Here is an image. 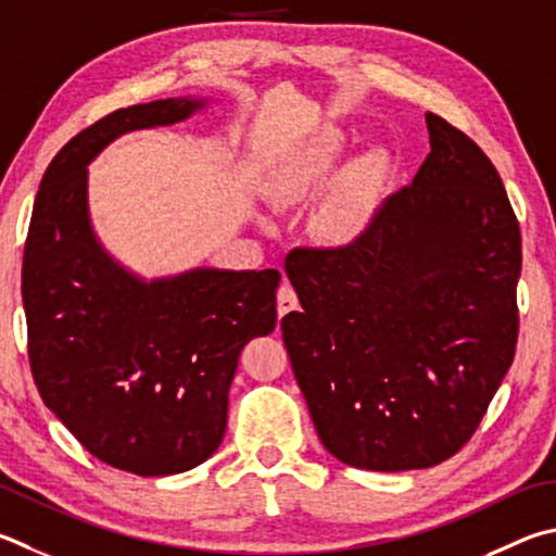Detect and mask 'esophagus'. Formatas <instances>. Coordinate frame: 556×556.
Here are the masks:
<instances>
[{
	"mask_svg": "<svg viewBox=\"0 0 556 556\" xmlns=\"http://www.w3.org/2000/svg\"><path fill=\"white\" fill-rule=\"evenodd\" d=\"M299 308V296H296V291H294V287L291 285H281L279 287V291H277V313H279V318L281 316H287L289 311H296Z\"/></svg>",
	"mask_w": 556,
	"mask_h": 556,
	"instance_id": "1",
	"label": "esophagus"
}]
</instances>
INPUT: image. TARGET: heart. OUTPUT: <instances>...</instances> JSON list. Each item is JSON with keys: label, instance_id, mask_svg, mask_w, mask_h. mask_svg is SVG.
Returning <instances> with one entry per match:
<instances>
[{"label": "heart", "instance_id": "1", "mask_svg": "<svg viewBox=\"0 0 556 556\" xmlns=\"http://www.w3.org/2000/svg\"><path fill=\"white\" fill-rule=\"evenodd\" d=\"M345 148L348 136L340 128H320L291 150L267 177V194L279 208L308 204L329 187L313 214V230L323 243L336 248H348L365 236L387 177L379 155L367 153L332 178Z\"/></svg>", "mask_w": 556, "mask_h": 556}]
</instances>
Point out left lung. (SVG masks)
<instances>
[{
	"label": "left lung",
	"instance_id": "left-lung-1",
	"mask_svg": "<svg viewBox=\"0 0 556 556\" xmlns=\"http://www.w3.org/2000/svg\"><path fill=\"white\" fill-rule=\"evenodd\" d=\"M430 153L357 243L291 250L281 336L318 438L342 464L428 469L486 413L516 355L520 226L473 143L426 114Z\"/></svg>",
	"mask_w": 556,
	"mask_h": 556
}]
</instances>
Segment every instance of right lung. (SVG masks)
I'll use <instances>...</instances> for the list:
<instances>
[{"label":"right lung","instance_id":"1","mask_svg":"<svg viewBox=\"0 0 556 556\" xmlns=\"http://www.w3.org/2000/svg\"><path fill=\"white\" fill-rule=\"evenodd\" d=\"M206 102L157 99L77 134L40 179L26 238L22 296L40 399L87 452L138 477L194 469L218 450L240 352L277 326V269L194 267L148 281L94 233L89 163L118 136L179 124Z\"/></svg>","mask_w":556,"mask_h":556}]
</instances>
